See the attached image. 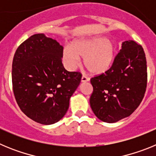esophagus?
I'll list each match as a JSON object with an SVG mask.
<instances>
[{"label":"esophagus","instance_id":"obj_1","mask_svg":"<svg viewBox=\"0 0 156 156\" xmlns=\"http://www.w3.org/2000/svg\"><path fill=\"white\" fill-rule=\"evenodd\" d=\"M81 81H82L83 83H85V82H87V81H89V78H88L87 76L85 75H83L82 78H81Z\"/></svg>","mask_w":156,"mask_h":156}]
</instances>
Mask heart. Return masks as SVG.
<instances>
[{
	"label": "heart",
	"instance_id": "obj_1",
	"mask_svg": "<svg viewBox=\"0 0 156 156\" xmlns=\"http://www.w3.org/2000/svg\"><path fill=\"white\" fill-rule=\"evenodd\" d=\"M115 56V45L104 37L77 40L70 48H64L63 60L69 69H74L78 57L83 58V65L94 74H101L111 68Z\"/></svg>",
	"mask_w": 156,
	"mask_h": 156
}]
</instances>
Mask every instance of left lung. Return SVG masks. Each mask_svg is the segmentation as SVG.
<instances>
[{"label": "left lung", "mask_w": 156, "mask_h": 156, "mask_svg": "<svg viewBox=\"0 0 156 156\" xmlns=\"http://www.w3.org/2000/svg\"><path fill=\"white\" fill-rule=\"evenodd\" d=\"M147 80L144 49L135 41H125L111 68L90 79L92 111L100 120L110 123L128 117L141 102Z\"/></svg>", "instance_id": "left-lung-1"}]
</instances>
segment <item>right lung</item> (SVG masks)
Masks as SVG:
<instances>
[{
	"mask_svg": "<svg viewBox=\"0 0 156 156\" xmlns=\"http://www.w3.org/2000/svg\"><path fill=\"white\" fill-rule=\"evenodd\" d=\"M63 47L44 34H34L17 48L12 62V88L25 115L41 124L58 122L82 74L69 72L62 62Z\"/></svg>",
	"mask_w": 156,
	"mask_h": 156,
	"instance_id": "add662e5",
	"label": "right lung"
}]
</instances>
